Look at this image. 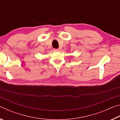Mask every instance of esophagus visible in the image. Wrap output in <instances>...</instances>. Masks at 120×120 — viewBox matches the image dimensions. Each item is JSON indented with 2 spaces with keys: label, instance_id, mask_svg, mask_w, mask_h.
Wrapping results in <instances>:
<instances>
[{
  "label": "esophagus",
  "instance_id": "34e87169",
  "mask_svg": "<svg viewBox=\"0 0 120 120\" xmlns=\"http://www.w3.org/2000/svg\"><path fill=\"white\" fill-rule=\"evenodd\" d=\"M53 51H59V49H53Z\"/></svg>",
  "mask_w": 120,
  "mask_h": 120
}]
</instances>
